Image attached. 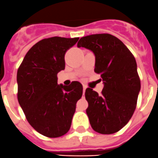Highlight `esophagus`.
<instances>
[{"mask_svg":"<svg viewBox=\"0 0 158 158\" xmlns=\"http://www.w3.org/2000/svg\"><path fill=\"white\" fill-rule=\"evenodd\" d=\"M86 86L85 85H83V94H85V91H86Z\"/></svg>","mask_w":158,"mask_h":158,"instance_id":"obj_1","label":"esophagus"}]
</instances>
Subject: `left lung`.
Listing matches in <instances>:
<instances>
[{"instance_id": "8db88e82", "label": "left lung", "mask_w": 158, "mask_h": 158, "mask_svg": "<svg viewBox=\"0 0 158 158\" xmlns=\"http://www.w3.org/2000/svg\"><path fill=\"white\" fill-rule=\"evenodd\" d=\"M77 46L94 53V72L104 83L100 95L91 88L86 89L89 123L100 134L116 133L128 123L137 105L141 83L135 59L119 38L109 34L82 37Z\"/></svg>"}]
</instances>
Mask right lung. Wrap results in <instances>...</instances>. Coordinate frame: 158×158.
<instances>
[{"label": "right lung", "mask_w": 158, "mask_h": 158, "mask_svg": "<svg viewBox=\"0 0 158 158\" xmlns=\"http://www.w3.org/2000/svg\"><path fill=\"white\" fill-rule=\"evenodd\" d=\"M79 38L52 37L37 42L27 52L17 71L18 102L28 123L42 135L57 138L69 131L82 86L57 84L65 68L64 55Z\"/></svg>", "instance_id": "add662e5"}]
</instances>
